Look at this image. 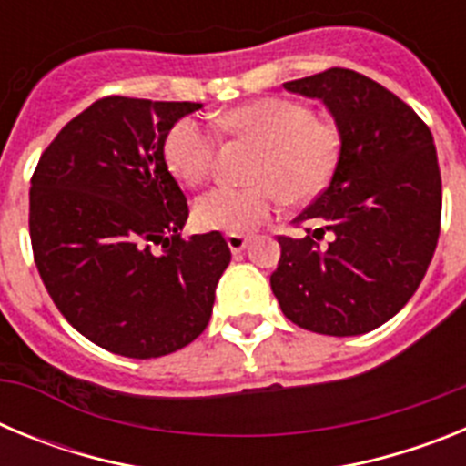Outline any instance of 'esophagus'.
Instances as JSON below:
<instances>
[{"mask_svg": "<svg viewBox=\"0 0 466 466\" xmlns=\"http://www.w3.org/2000/svg\"><path fill=\"white\" fill-rule=\"evenodd\" d=\"M226 242H228L230 252L238 254L247 247V242H249V236H242V233H228V236H226Z\"/></svg>", "mask_w": 466, "mask_h": 466, "instance_id": "1", "label": "esophagus"}]
</instances>
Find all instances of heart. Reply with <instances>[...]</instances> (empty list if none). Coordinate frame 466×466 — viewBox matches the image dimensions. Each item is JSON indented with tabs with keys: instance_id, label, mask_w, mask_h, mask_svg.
Wrapping results in <instances>:
<instances>
[{
	"instance_id": "heart-1",
	"label": "heart",
	"mask_w": 466,
	"mask_h": 466,
	"mask_svg": "<svg viewBox=\"0 0 466 466\" xmlns=\"http://www.w3.org/2000/svg\"><path fill=\"white\" fill-rule=\"evenodd\" d=\"M224 133L258 144L252 187L209 188L193 205V219L205 230L247 233L278 212L282 196L306 203L331 182L340 158V133L329 118H317L303 102L263 97L217 118ZM219 137L196 118H179L163 139V158L179 182L196 187L214 167Z\"/></svg>"
}]
</instances>
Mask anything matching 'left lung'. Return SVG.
Returning <instances> with one entry per match:
<instances>
[{"label":"left lung","mask_w":466,"mask_h":466,"mask_svg":"<svg viewBox=\"0 0 466 466\" xmlns=\"http://www.w3.org/2000/svg\"><path fill=\"white\" fill-rule=\"evenodd\" d=\"M317 97L340 133L331 182L296 217L308 236H279L270 289L284 317L327 336H360L392 319L427 273L441 228V172L422 118L385 86L331 67L287 81ZM331 232L327 246L316 242Z\"/></svg>","instance_id":"1"}]
</instances>
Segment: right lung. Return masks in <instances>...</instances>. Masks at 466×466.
<instances>
[{"label": "right lung", "instance_id": "right-lung-1", "mask_svg": "<svg viewBox=\"0 0 466 466\" xmlns=\"http://www.w3.org/2000/svg\"><path fill=\"white\" fill-rule=\"evenodd\" d=\"M200 106L102 97L32 175L36 270L65 319L114 355L151 360L196 340L230 263L219 230L182 238L187 196L163 158L167 130Z\"/></svg>", "mask_w": 466, "mask_h": 466}]
</instances>
